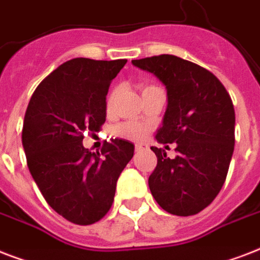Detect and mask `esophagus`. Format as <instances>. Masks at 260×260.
Wrapping results in <instances>:
<instances>
[{"label":"esophagus","instance_id":"1","mask_svg":"<svg viewBox=\"0 0 260 260\" xmlns=\"http://www.w3.org/2000/svg\"><path fill=\"white\" fill-rule=\"evenodd\" d=\"M148 148V146L147 144H144V143H139V144H136L135 146V150H136V152H139V151H143V150H147Z\"/></svg>","mask_w":260,"mask_h":260}]
</instances>
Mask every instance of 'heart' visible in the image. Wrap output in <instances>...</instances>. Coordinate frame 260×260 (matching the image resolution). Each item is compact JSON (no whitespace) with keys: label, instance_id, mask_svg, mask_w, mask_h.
Listing matches in <instances>:
<instances>
[{"label":"heart","instance_id":"b5f03b06","mask_svg":"<svg viewBox=\"0 0 260 260\" xmlns=\"http://www.w3.org/2000/svg\"><path fill=\"white\" fill-rule=\"evenodd\" d=\"M151 87L155 86H144L143 87V91L147 89H151ZM114 93L110 94L109 97V104L112 102L114 97ZM116 135H118L120 138L128 139V140H139V139H143L147 135V128L142 124H136V122H124V124H120V125L116 126V129H114Z\"/></svg>","mask_w":260,"mask_h":260}]
</instances>
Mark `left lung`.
<instances>
[{
    "instance_id": "obj_1",
    "label": "left lung",
    "mask_w": 260,
    "mask_h": 260,
    "mask_svg": "<svg viewBox=\"0 0 260 260\" xmlns=\"http://www.w3.org/2000/svg\"><path fill=\"white\" fill-rule=\"evenodd\" d=\"M132 63L165 83L169 104L156 140L177 143L174 159L163 148L151 147L158 158L148 178L151 193L169 213H200L220 193L230 169L235 147L232 100L216 75L185 59L158 55Z\"/></svg>"
}]
</instances>
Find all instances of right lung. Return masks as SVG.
<instances>
[{
	"mask_svg": "<svg viewBox=\"0 0 260 260\" xmlns=\"http://www.w3.org/2000/svg\"><path fill=\"white\" fill-rule=\"evenodd\" d=\"M126 59L67 60L43 79L30 97L22 147L30 175L48 205L69 221L90 225L113 204L116 183L134 156L124 139L105 142L101 152L82 144L106 120V94Z\"/></svg>",
	"mask_w": 260,
	"mask_h": 260,
	"instance_id": "add662e5",
	"label": "right lung"
}]
</instances>
